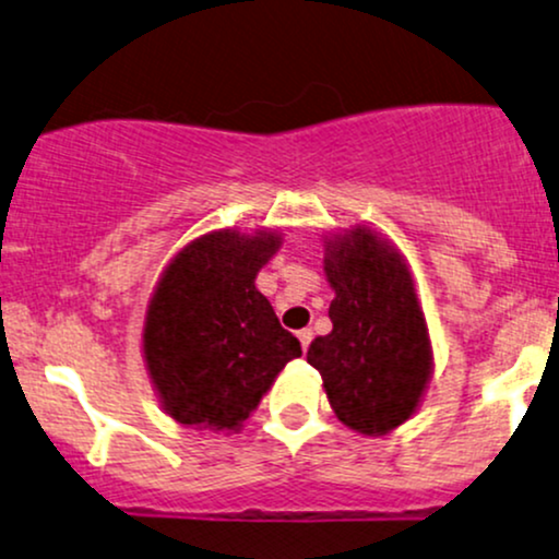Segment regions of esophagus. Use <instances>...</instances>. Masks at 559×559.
Here are the masks:
<instances>
[{"label": "esophagus", "mask_w": 559, "mask_h": 559, "mask_svg": "<svg viewBox=\"0 0 559 559\" xmlns=\"http://www.w3.org/2000/svg\"><path fill=\"white\" fill-rule=\"evenodd\" d=\"M297 338H299L301 349L307 352V346H310V342H312V331H310V329H301V331L297 333Z\"/></svg>", "instance_id": "1"}]
</instances>
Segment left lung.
Masks as SVG:
<instances>
[{"label": "left lung", "instance_id": "8db88e82", "mask_svg": "<svg viewBox=\"0 0 559 559\" xmlns=\"http://www.w3.org/2000/svg\"><path fill=\"white\" fill-rule=\"evenodd\" d=\"M323 273L333 288L331 333L307 349L336 418L383 436L418 413L433 373V346L400 249L381 230L323 234Z\"/></svg>", "mask_w": 559, "mask_h": 559}]
</instances>
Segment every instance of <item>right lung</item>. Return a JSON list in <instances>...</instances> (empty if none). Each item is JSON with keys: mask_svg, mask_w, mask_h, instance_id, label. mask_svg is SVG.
<instances>
[{"mask_svg": "<svg viewBox=\"0 0 559 559\" xmlns=\"http://www.w3.org/2000/svg\"><path fill=\"white\" fill-rule=\"evenodd\" d=\"M281 243L278 228H217L178 249L159 273L141 355L159 407L181 426L239 431L301 355L254 286Z\"/></svg>", "mask_w": 559, "mask_h": 559, "instance_id": "add662e5", "label": "right lung"}]
</instances>
